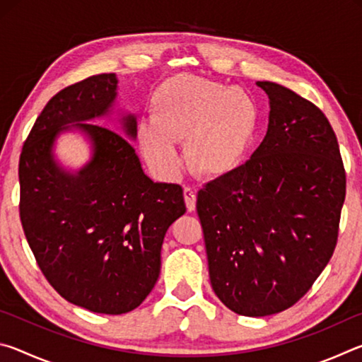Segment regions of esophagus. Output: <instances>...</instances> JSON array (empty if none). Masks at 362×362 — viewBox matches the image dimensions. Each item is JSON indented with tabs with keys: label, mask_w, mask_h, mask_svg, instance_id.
Here are the masks:
<instances>
[{
	"label": "esophagus",
	"mask_w": 362,
	"mask_h": 362,
	"mask_svg": "<svg viewBox=\"0 0 362 362\" xmlns=\"http://www.w3.org/2000/svg\"><path fill=\"white\" fill-rule=\"evenodd\" d=\"M183 196H185V204H187V209L192 212L194 211L196 207V192L192 187H185L183 189Z\"/></svg>",
	"instance_id": "34e87169"
}]
</instances>
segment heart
<instances>
[{"instance_id":"obj_1","label":"heart","mask_w":362,"mask_h":362,"mask_svg":"<svg viewBox=\"0 0 362 362\" xmlns=\"http://www.w3.org/2000/svg\"><path fill=\"white\" fill-rule=\"evenodd\" d=\"M260 110L252 94L209 78L182 73L159 84L150 118L139 122L137 137L146 163L164 177L179 174L177 142L193 173L223 177L241 166L255 142Z\"/></svg>"}]
</instances>
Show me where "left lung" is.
I'll return each mask as SVG.
<instances>
[{
	"label": "left lung",
	"mask_w": 362,
	"mask_h": 362,
	"mask_svg": "<svg viewBox=\"0 0 362 362\" xmlns=\"http://www.w3.org/2000/svg\"><path fill=\"white\" fill-rule=\"evenodd\" d=\"M268 131L249 161L199 189L212 289L226 308L268 316L297 303L334 254L346 175L320 108L259 81Z\"/></svg>",
	"instance_id": "8db88e82"
}]
</instances>
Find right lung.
<instances>
[{
  "label": "right lung",
  "instance_id": "add662e5",
  "mask_svg": "<svg viewBox=\"0 0 362 362\" xmlns=\"http://www.w3.org/2000/svg\"><path fill=\"white\" fill-rule=\"evenodd\" d=\"M116 88L115 73H103L57 93L19 161L21 222L36 263L65 300L103 315L144 302L159 276L164 235L187 211L180 185L144 173L129 140L137 136L132 115L121 118L127 139L89 122L110 113ZM70 125L93 145V158L75 175L53 158L58 132Z\"/></svg>",
  "mask_w": 362,
  "mask_h": 362
}]
</instances>
